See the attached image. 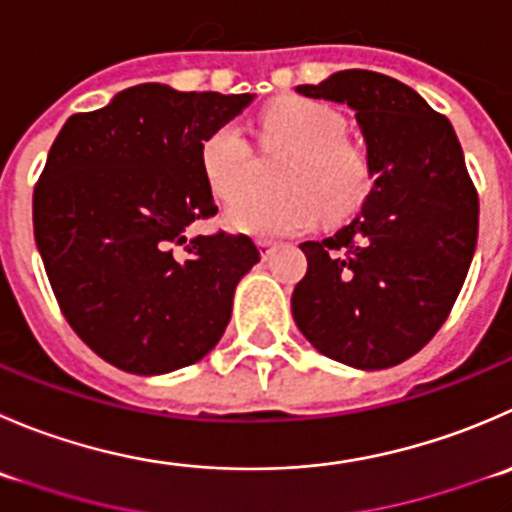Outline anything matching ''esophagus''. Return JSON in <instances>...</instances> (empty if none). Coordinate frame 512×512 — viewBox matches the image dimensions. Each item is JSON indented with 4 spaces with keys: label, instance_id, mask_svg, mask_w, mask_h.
Returning <instances> with one entry per match:
<instances>
[{
    "label": "esophagus",
    "instance_id": "esophagus-1",
    "mask_svg": "<svg viewBox=\"0 0 512 512\" xmlns=\"http://www.w3.org/2000/svg\"><path fill=\"white\" fill-rule=\"evenodd\" d=\"M257 247H260V255L262 257H270V252L275 250V242L265 240V237H260V240H257Z\"/></svg>",
    "mask_w": 512,
    "mask_h": 512
}]
</instances>
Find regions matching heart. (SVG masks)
Masks as SVG:
<instances>
[{
	"mask_svg": "<svg viewBox=\"0 0 512 512\" xmlns=\"http://www.w3.org/2000/svg\"><path fill=\"white\" fill-rule=\"evenodd\" d=\"M347 124L337 109L315 99L290 97L265 114V142L292 147L277 175V192H245L225 210V225L257 237L297 235L327 217L350 215L370 190V165L345 142ZM200 167L222 200L240 195L250 175V147L237 124L227 122L202 140Z\"/></svg>",
	"mask_w": 512,
	"mask_h": 512,
	"instance_id": "1",
	"label": "heart"
}]
</instances>
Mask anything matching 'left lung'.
Listing matches in <instances>:
<instances>
[{"instance_id": "left-lung-1", "label": "left lung", "mask_w": 512, "mask_h": 512, "mask_svg": "<svg viewBox=\"0 0 512 512\" xmlns=\"http://www.w3.org/2000/svg\"><path fill=\"white\" fill-rule=\"evenodd\" d=\"M297 92L355 112L372 190L350 225L300 245L292 317L330 360L400 365L433 340L473 262L478 192L463 147L448 117L388 74L345 69Z\"/></svg>"}]
</instances>
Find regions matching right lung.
Here are the masks:
<instances>
[{
	"label": "right lung",
	"instance_id": "add662e5",
	"mask_svg": "<svg viewBox=\"0 0 512 512\" xmlns=\"http://www.w3.org/2000/svg\"><path fill=\"white\" fill-rule=\"evenodd\" d=\"M255 94L177 92L147 82L72 114L34 187V240L72 330L109 365L162 375L220 342L247 235L187 237L217 212L200 145Z\"/></svg>",
	"mask_w": 512,
	"mask_h": 512
}]
</instances>
